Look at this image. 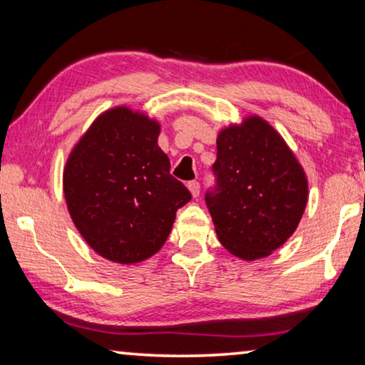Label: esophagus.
Here are the masks:
<instances>
[{"mask_svg":"<svg viewBox=\"0 0 365 365\" xmlns=\"http://www.w3.org/2000/svg\"><path fill=\"white\" fill-rule=\"evenodd\" d=\"M187 187H188L190 193H192L193 198H198V195H200V183L193 180V182H188Z\"/></svg>","mask_w":365,"mask_h":365,"instance_id":"1","label":"esophagus"}]
</instances>
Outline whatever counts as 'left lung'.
Returning a JSON list of instances; mask_svg holds the SVG:
<instances>
[{
	"label": "left lung",
	"instance_id": "obj_1",
	"mask_svg": "<svg viewBox=\"0 0 365 365\" xmlns=\"http://www.w3.org/2000/svg\"><path fill=\"white\" fill-rule=\"evenodd\" d=\"M216 144V188L205 200L217 239L240 259L268 257L296 232L307 206L302 165L258 115L225 126Z\"/></svg>",
	"mask_w": 365,
	"mask_h": 365
}]
</instances>
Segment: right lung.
<instances>
[{
  "mask_svg": "<svg viewBox=\"0 0 365 365\" xmlns=\"http://www.w3.org/2000/svg\"><path fill=\"white\" fill-rule=\"evenodd\" d=\"M160 125L120 106L101 113L74 144L63 170V193L74 225L108 262L135 264L158 253L178 207L192 200L170 175L158 144Z\"/></svg>",
  "mask_w": 365,
  "mask_h": 365,
  "instance_id": "1",
  "label": "right lung"
}]
</instances>
